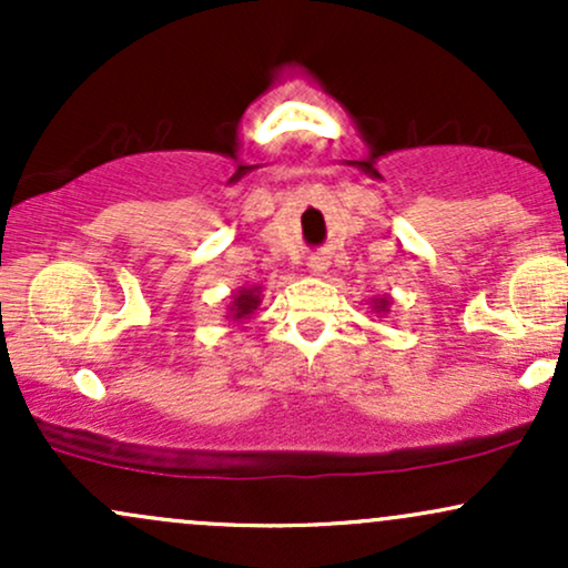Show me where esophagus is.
Segmentation results:
<instances>
[{
  "instance_id": "obj_1",
  "label": "esophagus",
  "mask_w": 568,
  "mask_h": 568,
  "mask_svg": "<svg viewBox=\"0 0 568 568\" xmlns=\"http://www.w3.org/2000/svg\"><path fill=\"white\" fill-rule=\"evenodd\" d=\"M306 266H310L312 275L321 277V275H325V272H328L331 262H328V256H323V253H317V256H312V258H310V264H306Z\"/></svg>"
}]
</instances>
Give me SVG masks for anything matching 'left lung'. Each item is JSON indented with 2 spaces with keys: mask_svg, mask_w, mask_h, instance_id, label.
Segmentation results:
<instances>
[{
  "mask_svg": "<svg viewBox=\"0 0 568 568\" xmlns=\"http://www.w3.org/2000/svg\"><path fill=\"white\" fill-rule=\"evenodd\" d=\"M389 306H393V298H389V296H374V298H371V312H376V315H387Z\"/></svg>",
  "mask_w": 568,
  "mask_h": 568,
  "instance_id": "left-lung-1",
  "label": "left lung"
}]
</instances>
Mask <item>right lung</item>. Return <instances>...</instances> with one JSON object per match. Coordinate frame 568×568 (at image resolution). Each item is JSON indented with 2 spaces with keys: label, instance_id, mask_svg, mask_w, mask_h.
Here are the masks:
<instances>
[{
  "label": "right lung",
  "instance_id": "obj_1",
  "mask_svg": "<svg viewBox=\"0 0 568 568\" xmlns=\"http://www.w3.org/2000/svg\"><path fill=\"white\" fill-rule=\"evenodd\" d=\"M258 304H262V285H251V288L243 285V288L234 291L230 296V304H226V317L237 325L251 321V315L258 310Z\"/></svg>",
  "mask_w": 568,
  "mask_h": 568
}]
</instances>
